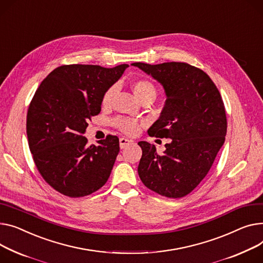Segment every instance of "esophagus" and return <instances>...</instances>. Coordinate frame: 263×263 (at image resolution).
Instances as JSON below:
<instances>
[{"label": "esophagus", "mask_w": 263, "mask_h": 263, "mask_svg": "<svg viewBox=\"0 0 263 263\" xmlns=\"http://www.w3.org/2000/svg\"><path fill=\"white\" fill-rule=\"evenodd\" d=\"M131 144H133L132 139H129V138H126V137H120L119 138V146H120L121 149L128 147Z\"/></svg>", "instance_id": "34e87169"}]
</instances>
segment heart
<instances>
[{
    "label": "heart",
    "mask_w": 263,
    "mask_h": 263,
    "mask_svg": "<svg viewBox=\"0 0 263 263\" xmlns=\"http://www.w3.org/2000/svg\"><path fill=\"white\" fill-rule=\"evenodd\" d=\"M131 89L133 91L135 97L139 101L145 99V98H148V97L155 98V95H156V90H155L154 84L151 81L146 80V79H139V80L134 81L131 84ZM114 92H115L114 87H110V89H108L106 91V93L103 94L102 103L104 104V106H108V104H110V102L113 98ZM114 125L120 131L125 132L127 134H131V135L137 133V131L139 130L138 122L136 120L129 119V118H117L114 121Z\"/></svg>",
    "instance_id": "b5f03b06"
}]
</instances>
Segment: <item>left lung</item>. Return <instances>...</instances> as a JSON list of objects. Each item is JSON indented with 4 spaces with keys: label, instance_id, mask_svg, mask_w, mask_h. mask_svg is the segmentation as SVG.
<instances>
[{
    "label": "left lung",
    "instance_id": "obj_1",
    "mask_svg": "<svg viewBox=\"0 0 263 263\" xmlns=\"http://www.w3.org/2000/svg\"><path fill=\"white\" fill-rule=\"evenodd\" d=\"M132 65L159 81L166 102L150 136L170 138L164 154L139 142L143 150L137 168L146 187L167 198H183L206 177L224 144L227 121L216 84L202 69L185 62Z\"/></svg>",
    "mask_w": 263,
    "mask_h": 263
}]
</instances>
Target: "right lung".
<instances>
[{
	"mask_svg": "<svg viewBox=\"0 0 263 263\" xmlns=\"http://www.w3.org/2000/svg\"><path fill=\"white\" fill-rule=\"evenodd\" d=\"M128 66L61 65L34 93L26 119L29 150L42 178L60 194L80 198L107 183L119 139L108 135L89 146L83 134L89 119L100 113L103 94Z\"/></svg>",
	"mask_w": 263,
	"mask_h": 263,
	"instance_id": "1",
	"label": "right lung"
}]
</instances>
